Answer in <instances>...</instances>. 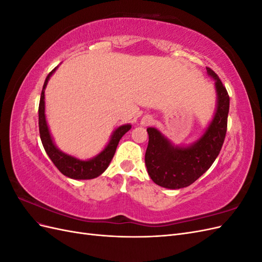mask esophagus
I'll list each match as a JSON object with an SVG mask.
<instances>
[{
  "label": "esophagus",
  "mask_w": 262,
  "mask_h": 262,
  "mask_svg": "<svg viewBox=\"0 0 262 262\" xmlns=\"http://www.w3.org/2000/svg\"><path fill=\"white\" fill-rule=\"evenodd\" d=\"M154 122V119L152 118V116H148V115H146V116H144L143 118L141 119V124L142 125H144V126H147V125H150Z\"/></svg>",
  "instance_id": "1"
}]
</instances>
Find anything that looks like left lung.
I'll return each mask as SVG.
<instances>
[{"label":"left lung","instance_id":"8db88e82","mask_svg":"<svg viewBox=\"0 0 262 262\" xmlns=\"http://www.w3.org/2000/svg\"><path fill=\"white\" fill-rule=\"evenodd\" d=\"M215 81L216 110L203 136L189 146L173 145L155 128H147L145 153L147 172L156 185L167 189L188 187L201 177L220 154L227 130L229 96L217 74L207 68Z\"/></svg>","mask_w":262,"mask_h":262}]
</instances>
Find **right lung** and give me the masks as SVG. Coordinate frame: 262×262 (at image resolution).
Listing matches in <instances>:
<instances>
[{"mask_svg": "<svg viewBox=\"0 0 262 262\" xmlns=\"http://www.w3.org/2000/svg\"><path fill=\"white\" fill-rule=\"evenodd\" d=\"M55 70H57V68H54L48 74V76H47L41 91L40 102H39V133H40V139L43 148L46 153L50 157L52 163L55 165V167L64 176L80 180L96 178L107 169L115 155L119 141L131 129V124H123L117 128L114 131L112 138H110L107 146L98 155L91 158L89 161L78 160V158L74 156L63 153L54 144L45 115V90L47 84H48L50 76L54 73Z\"/></svg>", "mask_w": 262, "mask_h": 262, "instance_id": "add662e5", "label": "right lung"}]
</instances>
